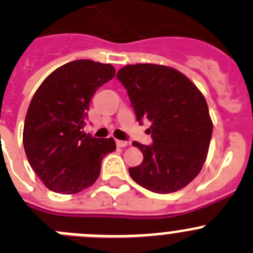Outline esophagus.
Segmentation results:
<instances>
[{"label":"esophagus","mask_w":253,"mask_h":253,"mask_svg":"<svg viewBox=\"0 0 253 253\" xmlns=\"http://www.w3.org/2000/svg\"><path fill=\"white\" fill-rule=\"evenodd\" d=\"M116 145H117V147H126V146L129 145V142H128V141L117 140V141H116Z\"/></svg>","instance_id":"obj_1"}]
</instances>
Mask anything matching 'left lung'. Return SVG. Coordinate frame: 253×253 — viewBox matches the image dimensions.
Returning <instances> with one entry per match:
<instances>
[{"mask_svg":"<svg viewBox=\"0 0 253 253\" xmlns=\"http://www.w3.org/2000/svg\"><path fill=\"white\" fill-rule=\"evenodd\" d=\"M116 77L127 89L137 121L151 122L152 145L132 143L143 153L142 164L128 169L132 180L156 193L186 187L201 171L212 136L204 94L167 66L127 65Z\"/></svg>","mask_w":253,"mask_h":253,"instance_id":"left-lung-1","label":"left lung"}]
</instances>
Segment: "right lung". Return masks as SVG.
<instances>
[{"label":"right lung","mask_w":253,"mask_h":253,"mask_svg":"<svg viewBox=\"0 0 253 253\" xmlns=\"http://www.w3.org/2000/svg\"><path fill=\"white\" fill-rule=\"evenodd\" d=\"M110 63L77 60L44 80L26 113L23 147L31 167L47 188L72 195L93 185L112 137L96 138L82 128L93 93L115 76Z\"/></svg>","instance_id":"1"}]
</instances>
